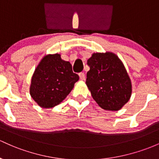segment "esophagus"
<instances>
[{
  "instance_id": "1",
  "label": "esophagus",
  "mask_w": 159,
  "mask_h": 159,
  "mask_svg": "<svg viewBox=\"0 0 159 159\" xmlns=\"http://www.w3.org/2000/svg\"><path fill=\"white\" fill-rule=\"evenodd\" d=\"M79 76H80V78L81 80H85V77H86V76H85V73H79Z\"/></svg>"
}]
</instances>
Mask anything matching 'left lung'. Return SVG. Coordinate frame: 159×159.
Instances as JSON below:
<instances>
[{
	"label": "left lung",
	"instance_id": "1",
	"mask_svg": "<svg viewBox=\"0 0 159 159\" xmlns=\"http://www.w3.org/2000/svg\"><path fill=\"white\" fill-rule=\"evenodd\" d=\"M86 86L98 106L119 111L132 95V83L124 64L116 54L96 52L87 61Z\"/></svg>",
	"mask_w": 159,
	"mask_h": 159
}]
</instances>
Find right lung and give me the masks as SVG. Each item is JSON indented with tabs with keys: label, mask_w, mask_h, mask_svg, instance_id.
Segmentation results:
<instances>
[{
	"label": "right lung",
	"mask_w": 159,
	"mask_h": 159,
	"mask_svg": "<svg viewBox=\"0 0 159 159\" xmlns=\"http://www.w3.org/2000/svg\"><path fill=\"white\" fill-rule=\"evenodd\" d=\"M79 79L61 54H46L32 74L30 94L39 107L52 108L65 99Z\"/></svg>",
	"instance_id": "obj_1"
}]
</instances>
